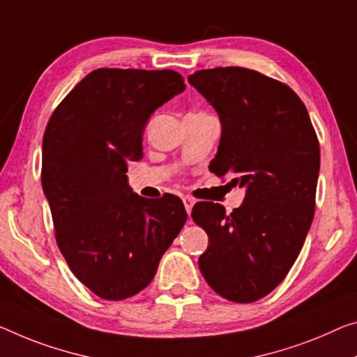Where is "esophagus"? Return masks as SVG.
<instances>
[{
    "mask_svg": "<svg viewBox=\"0 0 357 357\" xmlns=\"http://www.w3.org/2000/svg\"><path fill=\"white\" fill-rule=\"evenodd\" d=\"M183 199V204H185V209H186V213H191V209H193V206H195V199L193 197H190V196H183L182 197Z\"/></svg>",
    "mask_w": 357,
    "mask_h": 357,
    "instance_id": "obj_1",
    "label": "esophagus"
}]
</instances>
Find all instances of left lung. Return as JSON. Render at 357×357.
<instances>
[{
  "mask_svg": "<svg viewBox=\"0 0 357 357\" xmlns=\"http://www.w3.org/2000/svg\"><path fill=\"white\" fill-rule=\"evenodd\" d=\"M188 81L220 118L209 169L245 188L231 213L213 202L195 204L191 217L209 236L197 263L218 295L252 303L282 282L303 248L314 217L319 142L305 103L281 81L241 67L199 70Z\"/></svg>",
  "mask_w": 357,
  "mask_h": 357,
  "instance_id": "8db88e82",
  "label": "left lung"
}]
</instances>
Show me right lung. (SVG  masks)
I'll use <instances>...</instances> for the list:
<instances>
[{
  "mask_svg": "<svg viewBox=\"0 0 357 357\" xmlns=\"http://www.w3.org/2000/svg\"><path fill=\"white\" fill-rule=\"evenodd\" d=\"M185 89L174 70L98 68L60 102L43 137V191L70 270L103 300H124L155 278L186 222L180 197H142L128 162L156 108Z\"/></svg>",
  "mask_w": 357,
  "mask_h": 357,
  "instance_id": "1",
  "label": "right lung"
}]
</instances>
